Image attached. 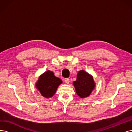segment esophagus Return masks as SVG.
<instances>
[{"mask_svg":"<svg viewBox=\"0 0 132 132\" xmlns=\"http://www.w3.org/2000/svg\"><path fill=\"white\" fill-rule=\"evenodd\" d=\"M64 82H65V83H67V84H68L69 83V78H65V80H64Z\"/></svg>","mask_w":132,"mask_h":132,"instance_id":"obj_1","label":"esophagus"}]
</instances>
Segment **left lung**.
Instances as JSON below:
<instances>
[{"mask_svg": "<svg viewBox=\"0 0 132 132\" xmlns=\"http://www.w3.org/2000/svg\"><path fill=\"white\" fill-rule=\"evenodd\" d=\"M73 85L77 95L84 98L91 94L95 88L96 83L92 75L81 70L77 73L76 80L73 82Z\"/></svg>", "mask_w": 132, "mask_h": 132, "instance_id": "obj_1", "label": "left lung"}]
</instances>
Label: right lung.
<instances>
[{
    "label": "right lung",
    "instance_id": "1",
    "mask_svg": "<svg viewBox=\"0 0 132 132\" xmlns=\"http://www.w3.org/2000/svg\"><path fill=\"white\" fill-rule=\"evenodd\" d=\"M62 83L61 79L55 76L53 72L48 70L39 76L35 86L42 96L49 98L54 95Z\"/></svg>",
    "mask_w": 132,
    "mask_h": 132
}]
</instances>
